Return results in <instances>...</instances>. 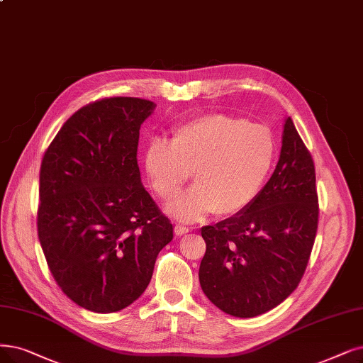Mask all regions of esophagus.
Instances as JSON below:
<instances>
[{
    "instance_id": "34e87169",
    "label": "esophagus",
    "mask_w": 363,
    "mask_h": 363,
    "mask_svg": "<svg viewBox=\"0 0 363 363\" xmlns=\"http://www.w3.org/2000/svg\"><path fill=\"white\" fill-rule=\"evenodd\" d=\"M191 229L187 228V226H183V225H176L174 226V232H176V235L177 237H183V235H186L187 232H189Z\"/></svg>"
}]
</instances>
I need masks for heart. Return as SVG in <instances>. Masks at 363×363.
<instances>
[{
	"mask_svg": "<svg viewBox=\"0 0 363 363\" xmlns=\"http://www.w3.org/2000/svg\"><path fill=\"white\" fill-rule=\"evenodd\" d=\"M275 143L265 126L225 113L204 114L179 126L169 146L153 141L144 153L152 189L164 199L195 186L168 204L183 222H198L211 213L234 216L252 204L274 162Z\"/></svg>",
	"mask_w": 363,
	"mask_h": 363,
	"instance_id": "1",
	"label": "heart"
}]
</instances>
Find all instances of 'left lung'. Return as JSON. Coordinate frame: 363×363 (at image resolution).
I'll use <instances>...</instances> for the list:
<instances>
[{
  "instance_id": "left-lung-1",
  "label": "left lung",
  "mask_w": 363,
  "mask_h": 363,
  "mask_svg": "<svg viewBox=\"0 0 363 363\" xmlns=\"http://www.w3.org/2000/svg\"><path fill=\"white\" fill-rule=\"evenodd\" d=\"M314 162L291 118L271 179L249 207L201 235L202 292L234 317H256L277 307L298 287L317 232Z\"/></svg>"
}]
</instances>
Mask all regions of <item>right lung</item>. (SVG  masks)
Returning <instances> with one entry per match:
<instances>
[{
    "mask_svg": "<svg viewBox=\"0 0 363 363\" xmlns=\"http://www.w3.org/2000/svg\"><path fill=\"white\" fill-rule=\"evenodd\" d=\"M155 107L141 98L95 101L71 116L43 157L41 249L62 292L94 313L137 301L172 240L137 162L140 128Z\"/></svg>",
    "mask_w": 363,
    "mask_h": 363,
    "instance_id": "1",
    "label": "right lung"
}]
</instances>
